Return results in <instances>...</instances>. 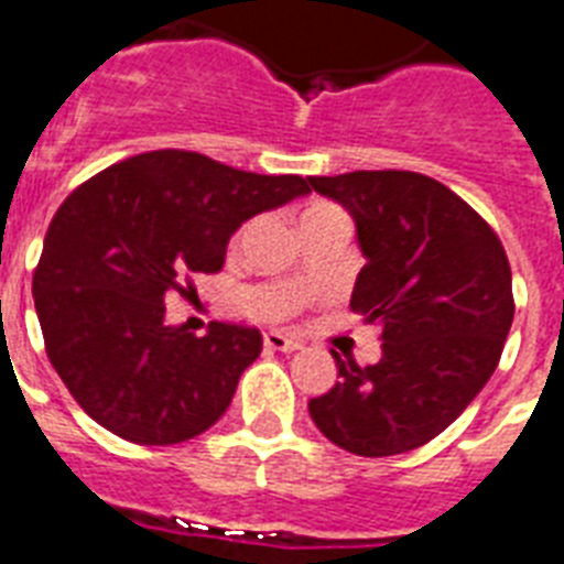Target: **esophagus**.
Here are the masks:
<instances>
[{
  "instance_id": "esophagus-1",
  "label": "esophagus",
  "mask_w": 564,
  "mask_h": 564,
  "mask_svg": "<svg viewBox=\"0 0 564 564\" xmlns=\"http://www.w3.org/2000/svg\"><path fill=\"white\" fill-rule=\"evenodd\" d=\"M263 345H267L269 350H297V347H301V341L292 336H286V333L269 329L267 336H263Z\"/></svg>"
}]
</instances>
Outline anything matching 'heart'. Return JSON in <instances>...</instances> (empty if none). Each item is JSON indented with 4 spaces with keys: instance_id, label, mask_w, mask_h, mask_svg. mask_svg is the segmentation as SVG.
I'll list each match as a JSON object with an SVG mask.
<instances>
[{
    "instance_id": "obj_1",
    "label": "heart",
    "mask_w": 564,
    "mask_h": 564,
    "mask_svg": "<svg viewBox=\"0 0 564 564\" xmlns=\"http://www.w3.org/2000/svg\"><path fill=\"white\" fill-rule=\"evenodd\" d=\"M329 210H338V208L333 203H313V205H306L304 217L301 219L318 217V214H329ZM251 231H254V219H246V223H242V226L235 231V237H231V246H235V249H240L242 242L251 237Z\"/></svg>"
}]
</instances>
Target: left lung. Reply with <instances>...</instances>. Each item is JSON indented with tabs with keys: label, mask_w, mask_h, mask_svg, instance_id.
Returning <instances> with one entry per match:
<instances>
[{
	"label": "left lung",
	"mask_w": 564,
	"mask_h": 564,
	"mask_svg": "<svg viewBox=\"0 0 564 564\" xmlns=\"http://www.w3.org/2000/svg\"><path fill=\"white\" fill-rule=\"evenodd\" d=\"M350 210L368 263L350 310L379 324L382 359H341L310 400L329 443L361 457L402 455L455 423L498 368L516 301L507 251L487 219L414 171L310 176Z\"/></svg>",
	"instance_id": "8db88e82"
}]
</instances>
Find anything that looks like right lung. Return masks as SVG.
<instances>
[{"instance_id":"add662e5","label":"right lung","mask_w":564,"mask_h":564,"mask_svg":"<svg viewBox=\"0 0 564 564\" xmlns=\"http://www.w3.org/2000/svg\"><path fill=\"white\" fill-rule=\"evenodd\" d=\"M310 191L191 150H153L95 173L63 199L34 269L45 354L77 405L139 446L191 441L226 414L263 350L258 327L164 324V301L217 274L240 223Z\"/></svg>"}]
</instances>
